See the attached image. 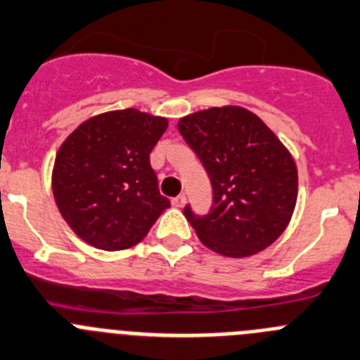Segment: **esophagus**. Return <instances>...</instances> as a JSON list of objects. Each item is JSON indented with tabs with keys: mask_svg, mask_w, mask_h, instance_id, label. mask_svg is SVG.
I'll use <instances>...</instances> for the list:
<instances>
[{
	"mask_svg": "<svg viewBox=\"0 0 360 360\" xmlns=\"http://www.w3.org/2000/svg\"><path fill=\"white\" fill-rule=\"evenodd\" d=\"M184 204H186V197L184 195H177L172 199V206H176V208H183Z\"/></svg>",
	"mask_w": 360,
	"mask_h": 360,
	"instance_id": "esophagus-1",
	"label": "esophagus"
}]
</instances>
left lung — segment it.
I'll return each mask as SVG.
<instances>
[{"label": "left lung", "instance_id": "8db88e82", "mask_svg": "<svg viewBox=\"0 0 360 360\" xmlns=\"http://www.w3.org/2000/svg\"><path fill=\"white\" fill-rule=\"evenodd\" d=\"M177 129L213 188L212 213L197 217L184 208L199 240L229 258L251 257L276 242L297 200L296 161L280 138L238 105L186 115Z\"/></svg>", "mask_w": 360, "mask_h": 360}]
</instances>
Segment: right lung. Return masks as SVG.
Masks as SVG:
<instances>
[{
    "label": "right lung",
    "instance_id": "obj_1",
    "mask_svg": "<svg viewBox=\"0 0 360 360\" xmlns=\"http://www.w3.org/2000/svg\"><path fill=\"white\" fill-rule=\"evenodd\" d=\"M167 127L165 116L118 109L87 118L63 141L51 192L79 238L103 251L131 249L170 208L150 167Z\"/></svg>",
    "mask_w": 360,
    "mask_h": 360
}]
</instances>
